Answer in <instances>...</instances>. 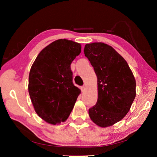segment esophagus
<instances>
[{"instance_id": "34e87169", "label": "esophagus", "mask_w": 157, "mask_h": 157, "mask_svg": "<svg viewBox=\"0 0 157 157\" xmlns=\"http://www.w3.org/2000/svg\"><path fill=\"white\" fill-rule=\"evenodd\" d=\"M80 89H81V91H84V89H85V86H81Z\"/></svg>"}]
</instances>
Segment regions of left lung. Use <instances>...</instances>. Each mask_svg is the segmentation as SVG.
<instances>
[{
  "label": "left lung",
  "instance_id": "obj_1",
  "mask_svg": "<svg viewBox=\"0 0 157 157\" xmlns=\"http://www.w3.org/2000/svg\"><path fill=\"white\" fill-rule=\"evenodd\" d=\"M84 52L98 78V101L89 109L91 121L107 127L121 121L136 97V80L124 58L104 43L85 45Z\"/></svg>",
  "mask_w": 157,
  "mask_h": 157
}]
</instances>
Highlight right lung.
Here are the masks:
<instances>
[{
	"mask_svg": "<svg viewBox=\"0 0 157 157\" xmlns=\"http://www.w3.org/2000/svg\"><path fill=\"white\" fill-rule=\"evenodd\" d=\"M81 45L67 39L53 41L39 52L29 74L28 91L34 110L47 123L68 118L80 90L73 83L71 64Z\"/></svg>",
	"mask_w": 157,
	"mask_h": 157,
	"instance_id": "1",
	"label": "right lung"
}]
</instances>
